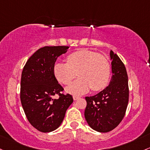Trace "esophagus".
<instances>
[{
    "label": "esophagus",
    "mask_w": 150,
    "mask_h": 150,
    "mask_svg": "<svg viewBox=\"0 0 150 150\" xmlns=\"http://www.w3.org/2000/svg\"><path fill=\"white\" fill-rule=\"evenodd\" d=\"M80 98V97L77 96V95H73V100H77L78 99H79Z\"/></svg>",
    "instance_id": "1"
}]
</instances>
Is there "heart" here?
Wrapping results in <instances>:
<instances>
[{
    "label": "heart",
    "instance_id": "obj_1",
    "mask_svg": "<svg viewBox=\"0 0 150 150\" xmlns=\"http://www.w3.org/2000/svg\"><path fill=\"white\" fill-rule=\"evenodd\" d=\"M67 62H56L53 72L58 82L68 85L77 75L80 78L72 83L67 91L81 95L90 88L100 91L108 86L111 77V66L108 59L95 51L82 49L67 56Z\"/></svg>",
    "mask_w": 150,
    "mask_h": 150
}]
</instances>
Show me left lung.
<instances>
[{"mask_svg":"<svg viewBox=\"0 0 150 150\" xmlns=\"http://www.w3.org/2000/svg\"><path fill=\"white\" fill-rule=\"evenodd\" d=\"M112 77L108 87L97 95L85 97V117L94 130L108 132L115 129L125 115L129 101L128 76L124 63L110 51Z\"/></svg>","mask_w":150,"mask_h":150,"instance_id":"8db88e82","label":"left lung"}]
</instances>
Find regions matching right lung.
I'll use <instances>...</instances> for the list:
<instances>
[{
  "label": "right lung",
  "mask_w": 150,
  "mask_h": 150,
  "mask_svg": "<svg viewBox=\"0 0 150 150\" xmlns=\"http://www.w3.org/2000/svg\"><path fill=\"white\" fill-rule=\"evenodd\" d=\"M68 46H45L26 62L21 75V101L28 120L38 130L50 132L61 125L72 96L64 89L53 72L57 58ZM57 94L58 99L52 97Z\"/></svg>",
  "instance_id": "1"
}]
</instances>
